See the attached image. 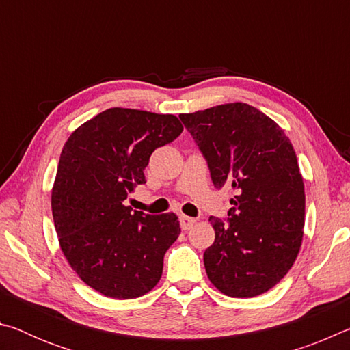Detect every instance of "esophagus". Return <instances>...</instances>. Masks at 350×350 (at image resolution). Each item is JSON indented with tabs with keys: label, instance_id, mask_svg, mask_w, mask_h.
Instances as JSON below:
<instances>
[{
	"label": "esophagus",
	"instance_id": "34e87169",
	"mask_svg": "<svg viewBox=\"0 0 350 350\" xmlns=\"http://www.w3.org/2000/svg\"><path fill=\"white\" fill-rule=\"evenodd\" d=\"M194 224H196V219L185 216V215L180 216V227H182V230H189Z\"/></svg>",
	"mask_w": 350,
	"mask_h": 350
}]
</instances>
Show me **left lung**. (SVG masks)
I'll list each match as a JSON object with an SVG mask.
<instances>
[{
    "label": "left lung",
    "instance_id": "obj_1",
    "mask_svg": "<svg viewBox=\"0 0 350 350\" xmlns=\"http://www.w3.org/2000/svg\"><path fill=\"white\" fill-rule=\"evenodd\" d=\"M208 163L211 180L233 189L228 221L210 217L215 242L204 253L208 280L232 298H253L292 269L303 244L306 194L284 129L241 102L180 114Z\"/></svg>",
    "mask_w": 350,
    "mask_h": 350
}]
</instances>
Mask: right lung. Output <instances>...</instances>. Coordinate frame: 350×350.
I'll return each instance as SVG.
<instances>
[{
  "label": "right lung",
  "mask_w": 350,
  "mask_h": 350,
  "mask_svg": "<svg viewBox=\"0 0 350 350\" xmlns=\"http://www.w3.org/2000/svg\"><path fill=\"white\" fill-rule=\"evenodd\" d=\"M182 131L173 114L109 108L63 146L51 198L58 242L80 280L108 298H139L161 281L179 219L133 211L125 200L146 182L152 151Z\"/></svg>",
  "instance_id": "add662e5"
}]
</instances>
